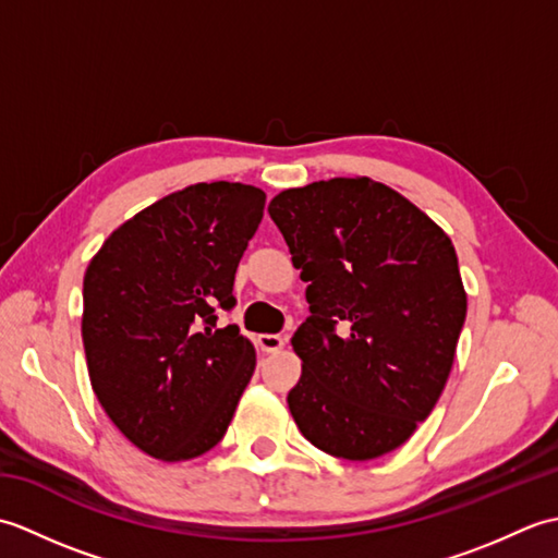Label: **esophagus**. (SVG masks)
<instances>
[{
  "mask_svg": "<svg viewBox=\"0 0 558 558\" xmlns=\"http://www.w3.org/2000/svg\"><path fill=\"white\" fill-rule=\"evenodd\" d=\"M256 345L264 350V352H278V350L286 348V340H282L280 336H276V333H260L256 338Z\"/></svg>",
  "mask_w": 558,
  "mask_h": 558,
  "instance_id": "34e87169",
  "label": "esophagus"
}]
</instances>
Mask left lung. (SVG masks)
<instances>
[{"label":"left lung","instance_id":"1","mask_svg":"<svg viewBox=\"0 0 558 558\" xmlns=\"http://www.w3.org/2000/svg\"><path fill=\"white\" fill-rule=\"evenodd\" d=\"M268 213L310 282L292 417L328 456H386L429 417L456 360L468 294L453 242L369 177L286 189Z\"/></svg>","mask_w":558,"mask_h":558}]
</instances>
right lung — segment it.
Listing matches in <instances>:
<instances>
[{
  "mask_svg": "<svg viewBox=\"0 0 558 558\" xmlns=\"http://www.w3.org/2000/svg\"><path fill=\"white\" fill-rule=\"evenodd\" d=\"M252 184L201 182L120 225L83 276L90 386L129 441L165 462L204 456L228 432L256 369L236 326L234 272L264 218Z\"/></svg>",
  "mask_w": 558,
  "mask_h": 558,
  "instance_id": "1",
  "label": "right lung"
}]
</instances>
